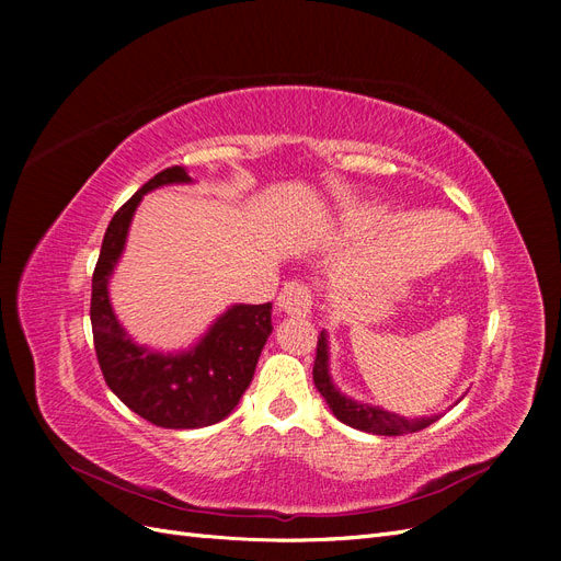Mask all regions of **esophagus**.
I'll list each match as a JSON object with an SVG mask.
<instances>
[{
  "label": "esophagus",
  "instance_id": "esophagus-1",
  "mask_svg": "<svg viewBox=\"0 0 561 561\" xmlns=\"http://www.w3.org/2000/svg\"><path fill=\"white\" fill-rule=\"evenodd\" d=\"M278 309L287 316L295 318H307L311 313V287L304 280H290L283 285V290L276 299Z\"/></svg>",
  "mask_w": 561,
  "mask_h": 561
}]
</instances>
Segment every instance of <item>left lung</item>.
<instances>
[{"instance_id": "8db88e82", "label": "left lung", "mask_w": 561, "mask_h": 561, "mask_svg": "<svg viewBox=\"0 0 561 561\" xmlns=\"http://www.w3.org/2000/svg\"><path fill=\"white\" fill-rule=\"evenodd\" d=\"M313 383L320 390V396L325 398L332 414L339 421H344L346 426L365 431V433L404 435V433H416V431L428 428L431 423L437 421V416L404 419V416H398L393 412H383V410H379V407L360 404V402H355V400L339 393L334 383L330 381V371H328V339H325V332H320V336H318V348H316V360H313Z\"/></svg>"}]
</instances>
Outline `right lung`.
Segmentation results:
<instances>
[{"label": "right lung", "instance_id": "1", "mask_svg": "<svg viewBox=\"0 0 561 561\" xmlns=\"http://www.w3.org/2000/svg\"><path fill=\"white\" fill-rule=\"evenodd\" d=\"M190 180L182 165H171L142 184L114 213L93 271L91 325L103 377L128 410L161 428H203L229 416L250 386L266 336L274 330L271 304H239L192 351L161 355L133 344L118 325L107 280L122 257L133 213L147 192Z\"/></svg>", "mask_w": 561, "mask_h": 561}]
</instances>
